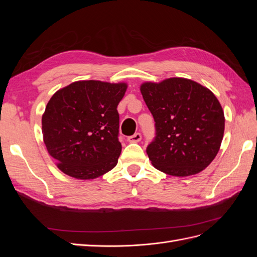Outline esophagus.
Returning a JSON list of instances; mask_svg holds the SVG:
<instances>
[{"label": "esophagus", "instance_id": "1", "mask_svg": "<svg viewBox=\"0 0 257 257\" xmlns=\"http://www.w3.org/2000/svg\"><path fill=\"white\" fill-rule=\"evenodd\" d=\"M142 141V134L141 133H135L133 136H130L127 138L128 143H139Z\"/></svg>", "mask_w": 257, "mask_h": 257}]
</instances>
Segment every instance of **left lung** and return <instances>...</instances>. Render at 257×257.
<instances>
[{
    "label": "left lung",
    "mask_w": 257,
    "mask_h": 257,
    "mask_svg": "<svg viewBox=\"0 0 257 257\" xmlns=\"http://www.w3.org/2000/svg\"><path fill=\"white\" fill-rule=\"evenodd\" d=\"M141 92L157 131L147 148L152 165L175 177L204 170L216 157L224 135L219 99L204 85L180 77L144 82Z\"/></svg>",
    "instance_id": "1"
}]
</instances>
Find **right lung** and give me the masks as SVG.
Returning a JSON list of instances; mask_svg holds the SVG:
<instances>
[{
  "instance_id": "obj_1",
  "label": "right lung",
  "mask_w": 257,
  "mask_h": 257,
  "mask_svg": "<svg viewBox=\"0 0 257 257\" xmlns=\"http://www.w3.org/2000/svg\"><path fill=\"white\" fill-rule=\"evenodd\" d=\"M127 83L99 80L75 81L58 90L42 116L48 153L65 175L91 180L118 163L119 113Z\"/></svg>"
}]
</instances>
